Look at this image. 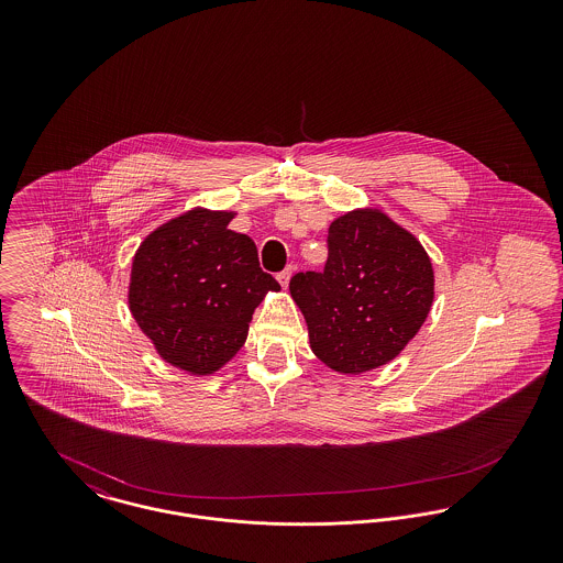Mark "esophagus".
<instances>
[{
  "instance_id": "34e87169",
  "label": "esophagus",
  "mask_w": 563,
  "mask_h": 563,
  "mask_svg": "<svg viewBox=\"0 0 563 563\" xmlns=\"http://www.w3.org/2000/svg\"><path fill=\"white\" fill-rule=\"evenodd\" d=\"M291 276H294V268L283 269V272L276 276L283 289H287V287H289V280H291Z\"/></svg>"
}]
</instances>
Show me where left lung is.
Listing matches in <instances>:
<instances>
[{"mask_svg": "<svg viewBox=\"0 0 563 563\" xmlns=\"http://www.w3.org/2000/svg\"><path fill=\"white\" fill-rule=\"evenodd\" d=\"M327 246L321 274H295L289 291L322 363L365 374L397 358L427 321L434 299L429 253L379 209L331 221Z\"/></svg>", "mask_w": 563, "mask_h": 563, "instance_id": "1", "label": "left lung"}]
</instances>
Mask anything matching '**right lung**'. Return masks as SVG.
Returning <instances> with one entry per match:
<instances>
[{
  "mask_svg": "<svg viewBox=\"0 0 563 563\" xmlns=\"http://www.w3.org/2000/svg\"><path fill=\"white\" fill-rule=\"evenodd\" d=\"M234 214L196 207L162 223L134 253L133 319L166 363L191 375L232 361L255 308L280 291L260 268L255 242L228 230Z\"/></svg>",
  "mask_w": 563,
  "mask_h": 563,
  "instance_id": "1",
  "label": "right lung"
}]
</instances>
